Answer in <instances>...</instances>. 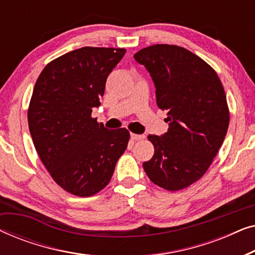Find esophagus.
Segmentation results:
<instances>
[{"instance_id": "obj_1", "label": "esophagus", "mask_w": 255, "mask_h": 255, "mask_svg": "<svg viewBox=\"0 0 255 255\" xmlns=\"http://www.w3.org/2000/svg\"><path fill=\"white\" fill-rule=\"evenodd\" d=\"M145 138V134H137V133H131L132 140H141Z\"/></svg>"}]
</instances>
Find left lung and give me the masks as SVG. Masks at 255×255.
<instances>
[{
	"mask_svg": "<svg viewBox=\"0 0 255 255\" xmlns=\"http://www.w3.org/2000/svg\"><path fill=\"white\" fill-rule=\"evenodd\" d=\"M151 75L168 131L149 134L154 155L142 163L153 183L175 191L204 175L228 132L230 114L217 73L176 45L156 44L133 55Z\"/></svg>",
	"mask_w": 255,
	"mask_h": 255,
	"instance_id": "1",
	"label": "left lung"
}]
</instances>
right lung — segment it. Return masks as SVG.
Instances as JSON below:
<instances>
[{
    "label": "right lung",
    "mask_w": 255,
    "mask_h": 255,
    "mask_svg": "<svg viewBox=\"0 0 255 255\" xmlns=\"http://www.w3.org/2000/svg\"><path fill=\"white\" fill-rule=\"evenodd\" d=\"M125 52L78 48L47 64L34 85L27 111L33 145L55 182L76 196L102 190L128 147L127 128L108 130L92 118Z\"/></svg>",
    "instance_id": "obj_1"
}]
</instances>
